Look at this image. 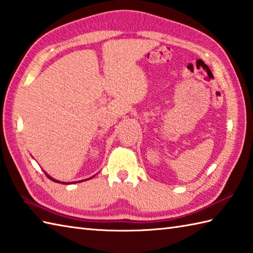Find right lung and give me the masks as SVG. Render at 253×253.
Wrapping results in <instances>:
<instances>
[{"label": "right lung", "mask_w": 253, "mask_h": 253, "mask_svg": "<svg viewBox=\"0 0 253 253\" xmlns=\"http://www.w3.org/2000/svg\"><path fill=\"white\" fill-rule=\"evenodd\" d=\"M44 173H45V172H44ZM45 176H47V177H48L49 179H51V180H53V181H54V182H59V181H56V180H54V179H52V178H51L50 176H48V174H47V173H45ZM59 183H60V182H59ZM62 183H64V182H62Z\"/></svg>", "instance_id": "obj_1"}]
</instances>
